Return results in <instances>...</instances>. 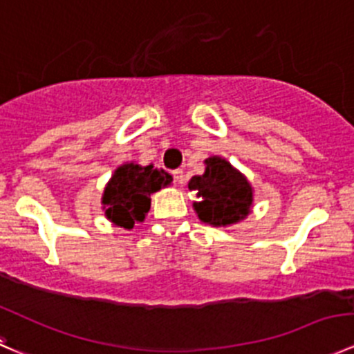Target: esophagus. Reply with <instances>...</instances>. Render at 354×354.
<instances>
[{
    "instance_id": "1",
    "label": "esophagus",
    "mask_w": 354,
    "mask_h": 354,
    "mask_svg": "<svg viewBox=\"0 0 354 354\" xmlns=\"http://www.w3.org/2000/svg\"><path fill=\"white\" fill-rule=\"evenodd\" d=\"M174 180L177 182L178 185H184L185 184V174H184V170H176V172H174Z\"/></svg>"
}]
</instances>
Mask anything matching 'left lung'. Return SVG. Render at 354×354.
<instances>
[{"label": "left lung", "mask_w": 354, "mask_h": 354, "mask_svg": "<svg viewBox=\"0 0 354 354\" xmlns=\"http://www.w3.org/2000/svg\"><path fill=\"white\" fill-rule=\"evenodd\" d=\"M189 189L199 198L192 203L196 215L208 225H234L246 218L253 208V185L222 156L206 158L205 174L192 177Z\"/></svg>", "instance_id": "left-lung-1"}]
</instances>
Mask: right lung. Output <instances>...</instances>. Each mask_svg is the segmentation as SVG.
Listing matches in <instances>:
<instances>
[{"label":"right lung","instance_id":"add662e5","mask_svg":"<svg viewBox=\"0 0 354 354\" xmlns=\"http://www.w3.org/2000/svg\"><path fill=\"white\" fill-rule=\"evenodd\" d=\"M172 184V176L165 170L141 167L136 162L117 167L104 185L101 205L104 216L113 225L131 230L136 223L145 222L151 208V194Z\"/></svg>","mask_w":354,"mask_h":354}]
</instances>
